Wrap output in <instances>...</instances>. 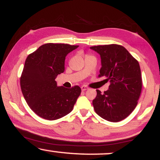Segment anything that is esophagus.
Wrapping results in <instances>:
<instances>
[{
  "label": "esophagus",
  "mask_w": 160,
  "mask_h": 160,
  "mask_svg": "<svg viewBox=\"0 0 160 160\" xmlns=\"http://www.w3.org/2000/svg\"><path fill=\"white\" fill-rule=\"evenodd\" d=\"M81 89H82V91H86V90H87V89H89V88H88L86 86H82Z\"/></svg>",
  "instance_id": "esophagus-1"
}]
</instances>
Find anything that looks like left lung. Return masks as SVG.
<instances>
[{
	"label": "left lung",
	"mask_w": 160,
	"mask_h": 160,
	"mask_svg": "<svg viewBox=\"0 0 160 160\" xmlns=\"http://www.w3.org/2000/svg\"><path fill=\"white\" fill-rule=\"evenodd\" d=\"M102 59L98 78L110 81L109 89L102 94L97 89L92 101L95 113L110 122H120L135 110L142 89L138 62L125 47L118 44L90 47Z\"/></svg>",
	"instance_id": "obj_1"
}]
</instances>
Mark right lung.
I'll return each instance as SVG.
<instances>
[{
	"label": "right lung",
	"mask_w": 160,
	"mask_h": 160,
	"mask_svg": "<svg viewBox=\"0 0 160 160\" xmlns=\"http://www.w3.org/2000/svg\"><path fill=\"white\" fill-rule=\"evenodd\" d=\"M78 46L45 43L28 56L20 78V86L29 108L40 117L55 120L73 110L81 93L80 86H57L55 79L65 71L68 54Z\"/></svg>",
	"instance_id": "1"
}]
</instances>
